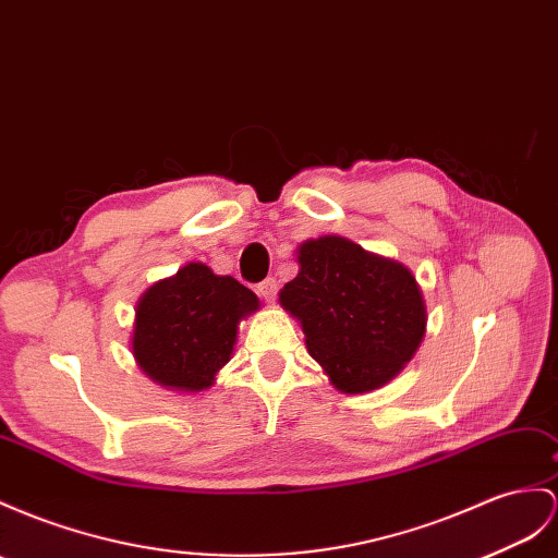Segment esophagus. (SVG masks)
<instances>
[{
	"label": "esophagus",
	"mask_w": 558,
	"mask_h": 558,
	"mask_svg": "<svg viewBox=\"0 0 558 558\" xmlns=\"http://www.w3.org/2000/svg\"><path fill=\"white\" fill-rule=\"evenodd\" d=\"M256 290H259V294L264 296V302H274V299H276V292H278V282L274 280V278H266L264 282H259V288H256Z\"/></svg>",
	"instance_id": "esophagus-1"
}]
</instances>
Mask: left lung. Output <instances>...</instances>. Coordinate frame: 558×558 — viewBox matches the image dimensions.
I'll return each instance as SVG.
<instances>
[{
  "label": "left lung",
  "instance_id": "left-lung-1",
  "mask_svg": "<svg viewBox=\"0 0 558 558\" xmlns=\"http://www.w3.org/2000/svg\"><path fill=\"white\" fill-rule=\"evenodd\" d=\"M299 274L278 292L306 349L341 393L389 384L426 335V302L412 270L341 235L296 247Z\"/></svg>",
  "mask_w": 558,
  "mask_h": 558
}]
</instances>
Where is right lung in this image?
Segmentation results:
<instances>
[{
	"mask_svg": "<svg viewBox=\"0 0 558 558\" xmlns=\"http://www.w3.org/2000/svg\"><path fill=\"white\" fill-rule=\"evenodd\" d=\"M259 306V296L235 278L189 262L138 296L130 339L134 361L169 391H207L231 361L240 323Z\"/></svg>",
	"mask_w": 558,
	"mask_h": 558,
	"instance_id": "obj_1",
	"label": "right lung"
}]
</instances>
